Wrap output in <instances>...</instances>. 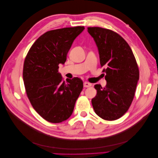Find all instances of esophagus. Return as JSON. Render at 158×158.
Instances as JSON below:
<instances>
[{
	"label": "esophagus",
	"mask_w": 158,
	"mask_h": 158,
	"mask_svg": "<svg viewBox=\"0 0 158 158\" xmlns=\"http://www.w3.org/2000/svg\"><path fill=\"white\" fill-rule=\"evenodd\" d=\"M91 85H92V84H90L89 82H84V88H88V87H90Z\"/></svg>",
	"instance_id": "34e87169"
}]
</instances>
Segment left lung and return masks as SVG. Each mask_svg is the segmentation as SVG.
Returning a JSON list of instances; mask_svg holds the SVG:
<instances>
[{
	"instance_id": "1",
	"label": "left lung",
	"mask_w": 158,
	"mask_h": 158,
	"mask_svg": "<svg viewBox=\"0 0 158 158\" xmlns=\"http://www.w3.org/2000/svg\"><path fill=\"white\" fill-rule=\"evenodd\" d=\"M97 45L100 64L106 66V87L94 85L97 90L92 99L95 113L105 120L121 117L131 106L135 95L139 70L130 46L118 33L99 27H88Z\"/></svg>"
}]
</instances>
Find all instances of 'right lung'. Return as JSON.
Masks as SVG:
<instances>
[{"instance_id": "obj_1", "label": "right lung", "mask_w": 158, "mask_h": 158, "mask_svg": "<svg viewBox=\"0 0 158 158\" xmlns=\"http://www.w3.org/2000/svg\"><path fill=\"white\" fill-rule=\"evenodd\" d=\"M84 29L77 26L47 31L26 57L23 79L28 99L37 113L50 123H61L71 116L83 89L78 77L63 80L59 65L64 64L74 40Z\"/></svg>"}]
</instances>
